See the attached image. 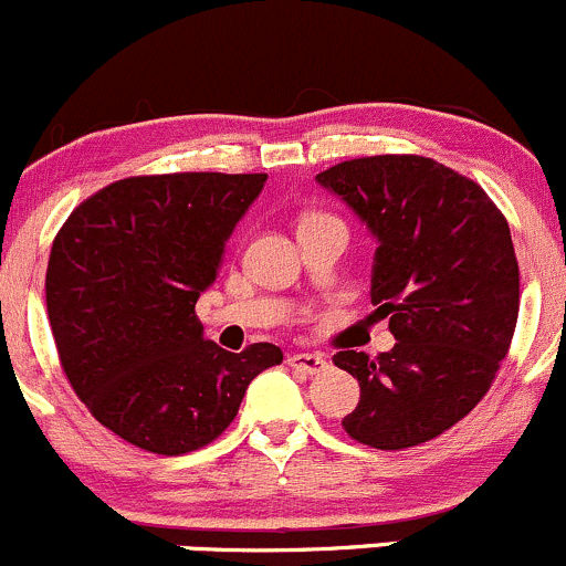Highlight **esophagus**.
Instances as JSON below:
<instances>
[{
  "label": "esophagus",
  "mask_w": 566,
  "mask_h": 566,
  "mask_svg": "<svg viewBox=\"0 0 566 566\" xmlns=\"http://www.w3.org/2000/svg\"><path fill=\"white\" fill-rule=\"evenodd\" d=\"M289 365H291V368H294V370L305 373V376H322V373H324L326 368H329V363H326L324 354H305V352L291 354Z\"/></svg>",
  "instance_id": "1"
}]
</instances>
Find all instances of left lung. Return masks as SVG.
<instances>
[{
    "mask_svg": "<svg viewBox=\"0 0 566 566\" xmlns=\"http://www.w3.org/2000/svg\"><path fill=\"white\" fill-rule=\"evenodd\" d=\"M376 237L370 300L392 352H337L359 381L343 428L373 450H406L460 422L510 352L521 272L510 226L463 174L419 155H373L318 174Z\"/></svg>",
    "mask_w": 566,
    "mask_h": 566,
    "instance_id": "8db88e82",
    "label": "left lung"
}]
</instances>
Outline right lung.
<instances>
[{"label": "right lung", "instance_id": "obj_1", "mask_svg": "<svg viewBox=\"0 0 566 566\" xmlns=\"http://www.w3.org/2000/svg\"><path fill=\"white\" fill-rule=\"evenodd\" d=\"M266 174L185 171L111 182L51 244L45 305L70 387L111 433L155 455L212 444L248 384L283 363L203 337L196 302Z\"/></svg>", "mask_w": 566, "mask_h": 566}]
</instances>
